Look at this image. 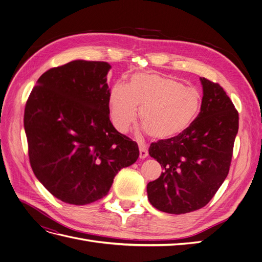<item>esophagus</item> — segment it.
<instances>
[{"mask_svg": "<svg viewBox=\"0 0 262 262\" xmlns=\"http://www.w3.org/2000/svg\"><path fill=\"white\" fill-rule=\"evenodd\" d=\"M139 152H140V154H139V156H140V158H145L146 156H147V149H146V146L145 145H143V144H139Z\"/></svg>", "mask_w": 262, "mask_h": 262, "instance_id": "1", "label": "esophagus"}]
</instances>
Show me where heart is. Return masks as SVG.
I'll list each match as a JSON object with an SVG mask.
<instances>
[{
    "label": "heart",
    "instance_id": "b5f03b06",
    "mask_svg": "<svg viewBox=\"0 0 262 262\" xmlns=\"http://www.w3.org/2000/svg\"><path fill=\"white\" fill-rule=\"evenodd\" d=\"M200 105L197 90L155 73L135 74L128 85L113 84L109 94L113 126L126 133L137 119L138 107L144 130L156 140L172 139L187 130L197 118Z\"/></svg>",
    "mask_w": 262,
    "mask_h": 262
}]
</instances>
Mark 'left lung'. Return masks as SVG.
Returning a JSON list of instances; mask_svg holds the SVG:
<instances>
[{
	"instance_id": "8db88e82",
	"label": "left lung",
	"mask_w": 262,
	"mask_h": 262,
	"mask_svg": "<svg viewBox=\"0 0 262 262\" xmlns=\"http://www.w3.org/2000/svg\"><path fill=\"white\" fill-rule=\"evenodd\" d=\"M203 89L198 117L183 134L150 145L163 172L146 186L157 210L184 214L207 206L228 176L238 129V113L224 89L200 78Z\"/></svg>"
}]
</instances>
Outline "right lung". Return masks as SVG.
I'll return each instance as SVG.
<instances>
[{
  "label": "right lung",
  "mask_w": 262,
  "mask_h": 262,
  "mask_svg": "<svg viewBox=\"0 0 262 262\" xmlns=\"http://www.w3.org/2000/svg\"><path fill=\"white\" fill-rule=\"evenodd\" d=\"M107 62L76 60L43 73L25 110L34 174L55 198L82 206L105 197L137 142L109 119Z\"/></svg>",
  "instance_id": "obj_1"
}]
</instances>
